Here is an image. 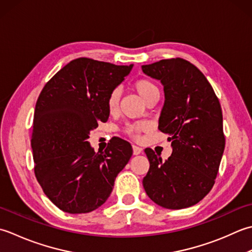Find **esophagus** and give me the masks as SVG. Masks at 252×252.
<instances>
[{
	"label": "esophagus",
	"mask_w": 252,
	"mask_h": 252,
	"mask_svg": "<svg viewBox=\"0 0 252 252\" xmlns=\"http://www.w3.org/2000/svg\"><path fill=\"white\" fill-rule=\"evenodd\" d=\"M132 152H133V156L140 155V153L142 152V148L137 147V146H132Z\"/></svg>",
	"instance_id": "esophagus-1"
}]
</instances>
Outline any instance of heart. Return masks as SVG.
<instances>
[{
	"mask_svg": "<svg viewBox=\"0 0 252 252\" xmlns=\"http://www.w3.org/2000/svg\"><path fill=\"white\" fill-rule=\"evenodd\" d=\"M132 89L135 90L138 95H139L141 99L146 102L148 104L149 102L151 101H158V97H160V88H158L156 83H153L152 80L147 79V78H140L132 83ZM120 97L121 94L119 89H113L109 95H107L106 99V106L107 110L111 113L115 112L119 107L120 103ZM147 128V125L143 124V123H137V124H130L125 128V131L128 136L131 138H135L138 139L140 136V132L145 130Z\"/></svg>",
	"mask_w": 252,
	"mask_h": 252,
	"instance_id": "heart-1",
	"label": "heart"
}]
</instances>
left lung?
I'll return each mask as SVG.
<instances>
[{"label":"left lung","mask_w":252,"mask_h":252,"mask_svg":"<svg viewBox=\"0 0 252 252\" xmlns=\"http://www.w3.org/2000/svg\"><path fill=\"white\" fill-rule=\"evenodd\" d=\"M141 68L164 87L158 129L169 136L173 148L164 162L146 149L150 168L143 188L162 208H189L211 190L222 160L225 137L220 101L205 76L186 60H161Z\"/></svg>","instance_id":"8db88e82"}]
</instances>
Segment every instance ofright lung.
<instances>
[{
	"label": "right lung",
	"instance_id": "obj_1",
	"mask_svg": "<svg viewBox=\"0 0 252 252\" xmlns=\"http://www.w3.org/2000/svg\"><path fill=\"white\" fill-rule=\"evenodd\" d=\"M131 68L132 64L76 59L41 91L32 135L34 174L62 211L88 213L101 207L130 160L132 148L126 140L115 138L104 151L94 152L87 139L100 122L109 119L107 95Z\"/></svg>",
	"mask_w": 252,
	"mask_h": 252
}]
</instances>
